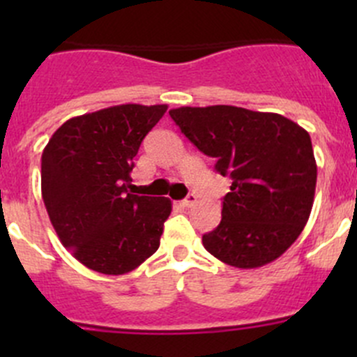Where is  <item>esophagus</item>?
Returning <instances> with one entry per match:
<instances>
[{"mask_svg": "<svg viewBox=\"0 0 357 357\" xmlns=\"http://www.w3.org/2000/svg\"><path fill=\"white\" fill-rule=\"evenodd\" d=\"M181 204H183V207H193V205L197 204V197L193 195V193H190L185 200H181Z\"/></svg>", "mask_w": 357, "mask_h": 357, "instance_id": "esophagus-1", "label": "esophagus"}]
</instances>
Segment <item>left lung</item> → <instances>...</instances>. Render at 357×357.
<instances>
[{"instance_id":"obj_1","label":"left lung","mask_w":357,"mask_h":357,"mask_svg":"<svg viewBox=\"0 0 357 357\" xmlns=\"http://www.w3.org/2000/svg\"><path fill=\"white\" fill-rule=\"evenodd\" d=\"M183 135L231 179L221 222L202 243L225 264H269L304 229L316 190L311 136L290 119L233 105L169 110Z\"/></svg>"}]
</instances>
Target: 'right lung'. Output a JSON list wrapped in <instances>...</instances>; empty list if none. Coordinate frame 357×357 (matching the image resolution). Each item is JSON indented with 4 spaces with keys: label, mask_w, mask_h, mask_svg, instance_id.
<instances>
[{
    "label": "right lung",
    "mask_w": 357,
    "mask_h": 357,
    "mask_svg": "<svg viewBox=\"0 0 357 357\" xmlns=\"http://www.w3.org/2000/svg\"><path fill=\"white\" fill-rule=\"evenodd\" d=\"M167 105L126 103L63 122L41 155V193L62 245L86 268L124 275L155 254L172 204L136 195L132 158Z\"/></svg>",
    "instance_id": "obj_1"
}]
</instances>
